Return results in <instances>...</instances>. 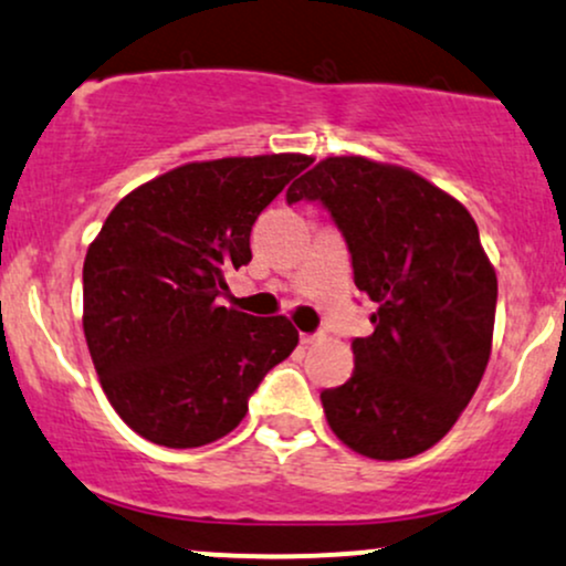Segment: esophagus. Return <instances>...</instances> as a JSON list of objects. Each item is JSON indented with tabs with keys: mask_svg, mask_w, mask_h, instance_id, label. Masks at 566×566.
<instances>
[{
	"mask_svg": "<svg viewBox=\"0 0 566 566\" xmlns=\"http://www.w3.org/2000/svg\"><path fill=\"white\" fill-rule=\"evenodd\" d=\"M321 342V334H302V344L304 347H312V344Z\"/></svg>",
	"mask_w": 566,
	"mask_h": 566,
	"instance_id": "1",
	"label": "esophagus"
}]
</instances>
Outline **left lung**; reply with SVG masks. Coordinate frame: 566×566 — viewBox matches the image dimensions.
Wrapping results in <instances>:
<instances>
[{"label": "left lung", "mask_w": 566, "mask_h": 566, "mask_svg": "<svg viewBox=\"0 0 566 566\" xmlns=\"http://www.w3.org/2000/svg\"><path fill=\"white\" fill-rule=\"evenodd\" d=\"M285 198L331 211L355 285L376 302L349 381L321 395L328 427L376 461L423 453L453 429L493 349L497 277L474 217L416 171L363 156L323 158Z\"/></svg>", "instance_id": "obj_1"}]
</instances>
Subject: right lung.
<instances>
[{
	"instance_id": "1",
	"label": "right lung",
	"mask_w": 566,
	"mask_h": 566,
	"mask_svg": "<svg viewBox=\"0 0 566 566\" xmlns=\"http://www.w3.org/2000/svg\"><path fill=\"white\" fill-rule=\"evenodd\" d=\"M312 164L302 153L182 164L113 206L84 259V336L122 421L164 448L230 434L298 344L289 317L222 307L251 228Z\"/></svg>"
}]
</instances>
